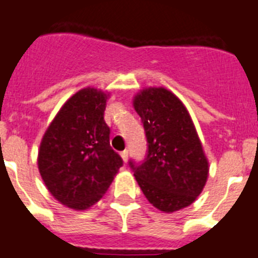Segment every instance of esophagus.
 <instances>
[{
  "label": "esophagus",
  "mask_w": 258,
  "mask_h": 258,
  "mask_svg": "<svg viewBox=\"0 0 258 258\" xmlns=\"http://www.w3.org/2000/svg\"><path fill=\"white\" fill-rule=\"evenodd\" d=\"M120 156H122V160L124 161V162H127V161H128V151H127V149H124L123 152H120Z\"/></svg>",
  "instance_id": "1"
}]
</instances>
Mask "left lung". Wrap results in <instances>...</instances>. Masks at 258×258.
<instances>
[{
	"label": "left lung",
	"mask_w": 258,
	"mask_h": 258,
	"mask_svg": "<svg viewBox=\"0 0 258 258\" xmlns=\"http://www.w3.org/2000/svg\"><path fill=\"white\" fill-rule=\"evenodd\" d=\"M147 136L144 162L130 161L136 182L154 208L172 213L191 205L203 192L209 162L191 115L166 88L149 87L134 97Z\"/></svg>",
	"instance_id": "1"
}]
</instances>
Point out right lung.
<instances>
[{
  "label": "right lung",
  "instance_id": "1",
  "mask_svg": "<svg viewBox=\"0 0 258 258\" xmlns=\"http://www.w3.org/2000/svg\"><path fill=\"white\" fill-rule=\"evenodd\" d=\"M109 93L83 88L71 96L42 136L39 171L62 205L86 210L107 191L123 165L104 120Z\"/></svg>",
  "mask_w": 258,
  "mask_h": 258
}]
</instances>
